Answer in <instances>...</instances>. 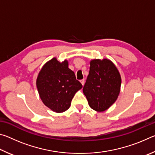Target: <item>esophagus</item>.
<instances>
[{
  "instance_id": "obj_1",
  "label": "esophagus",
  "mask_w": 155,
  "mask_h": 155,
  "mask_svg": "<svg viewBox=\"0 0 155 155\" xmlns=\"http://www.w3.org/2000/svg\"><path fill=\"white\" fill-rule=\"evenodd\" d=\"M80 82L81 83V84H82L83 85H84V84H85V79H82L80 81Z\"/></svg>"
}]
</instances>
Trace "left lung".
<instances>
[{
	"label": "left lung",
	"instance_id": "1",
	"mask_svg": "<svg viewBox=\"0 0 155 155\" xmlns=\"http://www.w3.org/2000/svg\"><path fill=\"white\" fill-rule=\"evenodd\" d=\"M120 86V73L110 60L91 61L90 72L83 91L91 109L104 111L111 107L117 98Z\"/></svg>",
	"mask_w": 155,
	"mask_h": 155
}]
</instances>
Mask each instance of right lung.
Instances as JSON below:
<instances>
[{
	"label": "right lung",
	"instance_id": "1",
	"mask_svg": "<svg viewBox=\"0 0 155 155\" xmlns=\"http://www.w3.org/2000/svg\"><path fill=\"white\" fill-rule=\"evenodd\" d=\"M36 84L44 104L57 113L69 109L74 94L83 87L76 79L74 72L68 68L66 60L60 63L56 58L41 68Z\"/></svg>",
	"mask_w": 155,
	"mask_h": 155
}]
</instances>
